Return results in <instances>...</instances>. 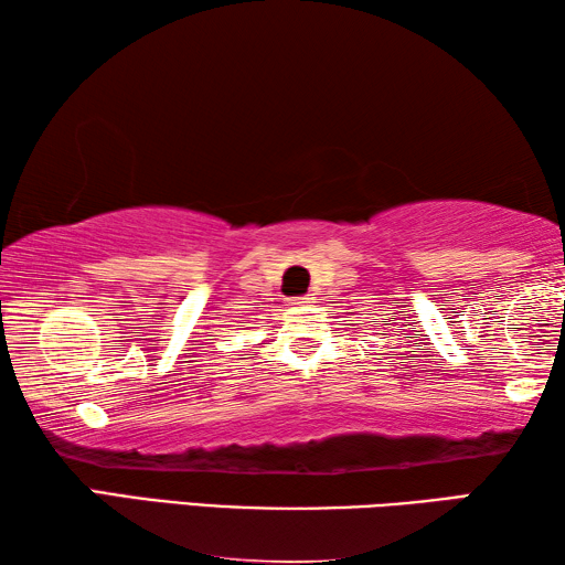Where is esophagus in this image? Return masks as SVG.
<instances>
[{"mask_svg": "<svg viewBox=\"0 0 565 565\" xmlns=\"http://www.w3.org/2000/svg\"><path fill=\"white\" fill-rule=\"evenodd\" d=\"M313 303V296H299V299H291V309H309Z\"/></svg>", "mask_w": 565, "mask_h": 565, "instance_id": "34e87169", "label": "esophagus"}]
</instances>
